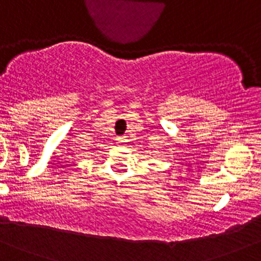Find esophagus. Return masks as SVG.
Here are the masks:
<instances>
[{"label": "esophagus", "instance_id": "esophagus-1", "mask_svg": "<svg viewBox=\"0 0 261 261\" xmlns=\"http://www.w3.org/2000/svg\"><path fill=\"white\" fill-rule=\"evenodd\" d=\"M117 141H118V143H120V144H124L125 142V137H119V138H117Z\"/></svg>", "mask_w": 261, "mask_h": 261}]
</instances>
